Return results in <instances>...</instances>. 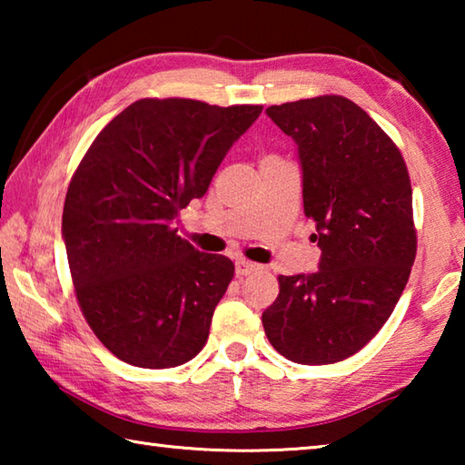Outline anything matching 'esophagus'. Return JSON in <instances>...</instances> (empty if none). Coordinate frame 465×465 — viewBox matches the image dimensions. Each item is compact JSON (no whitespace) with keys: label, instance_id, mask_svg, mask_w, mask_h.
Listing matches in <instances>:
<instances>
[{"label":"esophagus","instance_id":"34e87169","mask_svg":"<svg viewBox=\"0 0 465 465\" xmlns=\"http://www.w3.org/2000/svg\"><path fill=\"white\" fill-rule=\"evenodd\" d=\"M258 269V264L256 262H250V261H246V258H240L238 262H235V272L238 274H250V272H254Z\"/></svg>","mask_w":465,"mask_h":465}]
</instances>
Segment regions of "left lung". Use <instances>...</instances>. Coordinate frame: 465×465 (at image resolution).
I'll list each match as a JSON object with an SVG mask.
<instances>
[{
    "label": "left lung",
    "instance_id": "8db88e82",
    "mask_svg": "<svg viewBox=\"0 0 465 465\" xmlns=\"http://www.w3.org/2000/svg\"><path fill=\"white\" fill-rule=\"evenodd\" d=\"M266 114L297 145L322 258L316 272L281 274L262 326L293 363H336L380 332L411 277V176L396 143L349 98L285 102Z\"/></svg>",
    "mask_w": 465,
    "mask_h": 465
}]
</instances>
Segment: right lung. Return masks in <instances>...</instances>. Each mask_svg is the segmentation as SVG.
<instances>
[{"instance_id": "obj_1", "label": "right lung", "mask_w": 465, "mask_h": 465, "mask_svg": "<svg viewBox=\"0 0 465 465\" xmlns=\"http://www.w3.org/2000/svg\"><path fill=\"white\" fill-rule=\"evenodd\" d=\"M261 113L250 104L137 100L77 166L63 207L69 271L85 322L124 363L178 367L207 342L233 262L194 250L172 225L207 193Z\"/></svg>"}]
</instances>
